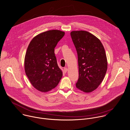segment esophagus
I'll use <instances>...</instances> for the list:
<instances>
[{"label": "esophagus", "mask_w": 130, "mask_h": 130, "mask_svg": "<svg viewBox=\"0 0 130 130\" xmlns=\"http://www.w3.org/2000/svg\"><path fill=\"white\" fill-rule=\"evenodd\" d=\"M67 70H68V69H67V67H65V68H64V71L65 73H66L67 71Z\"/></svg>", "instance_id": "obj_1"}]
</instances>
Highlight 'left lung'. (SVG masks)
<instances>
[{"label":"left lung","instance_id":"8db88e82","mask_svg":"<svg viewBox=\"0 0 130 130\" xmlns=\"http://www.w3.org/2000/svg\"><path fill=\"white\" fill-rule=\"evenodd\" d=\"M78 55L79 78L76 83L79 90L89 93L99 86L107 70V60L100 40L86 31L70 33Z\"/></svg>","mask_w":130,"mask_h":130}]
</instances>
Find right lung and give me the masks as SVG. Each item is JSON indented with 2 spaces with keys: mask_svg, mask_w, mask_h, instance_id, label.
<instances>
[{
  "mask_svg": "<svg viewBox=\"0 0 130 130\" xmlns=\"http://www.w3.org/2000/svg\"><path fill=\"white\" fill-rule=\"evenodd\" d=\"M65 32L52 30L41 33L30 42L25 54V73L31 84L46 92L57 86L63 74L58 67L54 48Z\"/></svg>",
  "mask_w": 130,
  "mask_h": 130,
  "instance_id": "right-lung-1",
  "label": "right lung"
}]
</instances>
